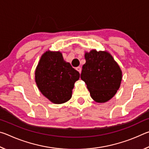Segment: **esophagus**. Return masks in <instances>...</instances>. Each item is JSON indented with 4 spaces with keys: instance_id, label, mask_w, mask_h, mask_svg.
<instances>
[{
    "instance_id": "esophagus-1",
    "label": "esophagus",
    "mask_w": 149,
    "mask_h": 149,
    "mask_svg": "<svg viewBox=\"0 0 149 149\" xmlns=\"http://www.w3.org/2000/svg\"><path fill=\"white\" fill-rule=\"evenodd\" d=\"M76 70H77V71L78 72H79V73H81V67H77L76 68Z\"/></svg>"
}]
</instances>
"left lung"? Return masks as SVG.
Returning a JSON list of instances; mask_svg holds the SVG:
<instances>
[{
  "instance_id": "8db88e82",
  "label": "left lung",
  "mask_w": 149,
  "mask_h": 149,
  "mask_svg": "<svg viewBox=\"0 0 149 149\" xmlns=\"http://www.w3.org/2000/svg\"><path fill=\"white\" fill-rule=\"evenodd\" d=\"M81 78L87 85L91 97L97 102H105L114 97L120 88L122 71L107 52L93 50L85 54Z\"/></svg>"
}]
</instances>
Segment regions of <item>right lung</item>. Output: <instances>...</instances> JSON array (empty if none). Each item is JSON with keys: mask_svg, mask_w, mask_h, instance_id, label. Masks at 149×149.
<instances>
[{"mask_svg": "<svg viewBox=\"0 0 149 149\" xmlns=\"http://www.w3.org/2000/svg\"><path fill=\"white\" fill-rule=\"evenodd\" d=\"M79 78V73L64 61L60 52L47 51L35 70V81L40 91L55 104L71 99L74 83Z\"/></svg>", "mask_w": 149, "mask_h": 149, "instance_id": "right-lung-1", "label": "right lung"}]
</instances>
